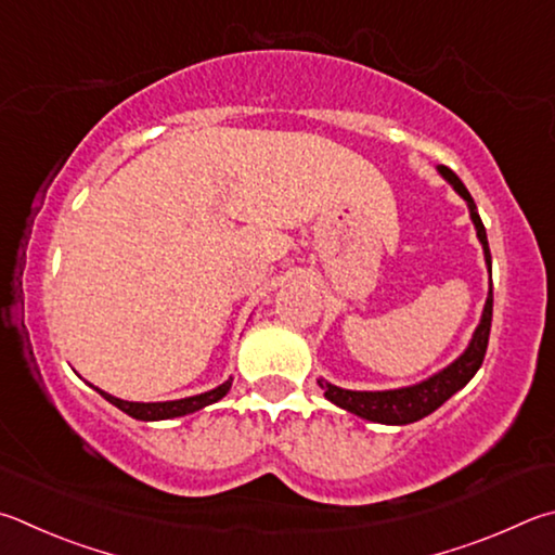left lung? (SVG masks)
<instances>
[{"label": "left lung", "instance_id": "obj_1", "mask_svg": "<svg viewBox=\"0 0 555 555\" xmlns=\"http://www.w3.org/2000/svg\"><path fill=\"white\" fill-rule=\"evenodd\" d=\"M439 175L444 177L453 191L466 201L468 214L473 225H476V235L482 245V255H486V264L488 271H492V259H490V247H488V235H486V225L478 216L476 201L470 198L468 189L463 186V181L451 172L449 167L439 165ZM490 322H492V281L488 288V298L486 306H482V315L476 332L468 341V347L461 351V357L451 361L449 366H444L437 374H431L429 378L412 383V386L405 388H390V390H347L339 386H332L325 378H318V386L325 390V398L330 402H335L337 408L351 412L361 420L369 422H378V425H412L422 417H427L435 412L437 408L444 405V402L459 392L466 383L478 374V369L486 359V349H488V337H490Z\"/></svg>", "mask_w": 555, "mask_h": 555}]
</instances>
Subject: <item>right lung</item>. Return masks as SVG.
Returning <instances> with one entry per match:
<instances>
[{
    "label": "right lung",
    "mask_w": 555,
    "mask_h": 555,
    "mask_svg": "<svg viewBox=\"0 0 555 555\" xmlns=\"http://www.w3.org/2000/svg\"><path fill=\"white\" fill-rule=\"evenodd\" d=\"M230 386H233V376H230L225 383H220L218 388L214 390H206V392H198V396H189V398H181V400H165V402H130V400H120L116 396H111V392L102 390L92 386L99 396L106 398L111 405H116L118 410H124L126 415L135 417V420H143V422H157V420H175V417H184L191 415V412H196L206 405H214L220 398L228 396Z\"/></svg>",
    "instance_id": "right-lung-1"
}]
</instances>
